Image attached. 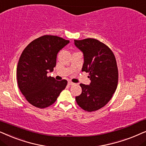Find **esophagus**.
Returning a JSON list of instances; mask_svg holds the SVG:
<instances>
[{
    "label": "esophagus",
    "mask_w": 146,
    "mask_h": 146,
    "mask_svg": "<svg viewBox=\"0 0 146 146\" xmlns=\"http://www.w3.org/2000/svg\"><path fill=\"white\" fill-rule=\"evenodd\" d=\"M75 83H73V82H71V81H68V85H74Z\"/></svg>",
    "instance_id": "1"
}]
</instances>
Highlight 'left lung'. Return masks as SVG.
<instances>
[{"label": "left lung", "mask_w": 146, "mask_h": 146, "mask_svg": "<svg viewBox=\"0 0 146 146\" xmlns=\"http://www.w3.org/2000/svg\"><path fill=\"white\" fill-rule=\"evenodd\" d=\"M83 54L82 71L89 73V85L81 83L82 92L75 97L83 110L91 112L104 107L117 89L118 70L115 57L108 46L95 38L74 40Z\"/></svg>", "instance_id": "obj_1"}]
</instances>
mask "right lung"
Wrapping results in <instances>:
<instances>
[{"label":"right lung","mask_w":146,"mask_h":146,"mask_svg":"<svg viewBox=\"0 0 146 146\" xmlns=\"http://www.w3.org/2000/svg\"><path fill=\"white\" fill-rule=\"evenodd\" d=\"M69 40L57 36L44 35L30 42L19 59L17 82L23 96L31 105L45 108L53 104L67 86V81L47 77L56 66L57 55Z\"/></svg>","instance_id":"obj_1"}]
</instances>
